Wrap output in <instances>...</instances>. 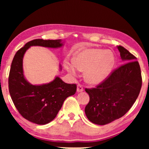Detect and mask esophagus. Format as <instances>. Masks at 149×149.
I'll list each match as a JSON object with an SVG mask.
<instances>
[{
	"label": "esophagus",
	"instance_id": "esophagus-1",
	"mask_svg": "<svg viewBox=\"0 0 149 149\" xmlns=\"http://www.w3.org/2000/svg\"><path fill=\"white\" fill-rule=\"evenodd\" d=\"M83 91V86L80 84V83H79V84L77 85V91H78V92H81V91Z\"/></svg>",
	"mask_w": 149,
	"mask_h": 149
}]
</instances>
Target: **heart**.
<instances>
[{
	"mask_svg": "<svg viewBox=\"0 0 149 149\" xmlns=\"http://www.w3.org/2000/svg\"><path fill=\"white\" fill-rule=\"evenodd\" d=\"M115 58L110 51L100 49H86L79 53L72 62H65L64 66L72 75L79 70L85 71V79L89 84L95 85L106 79L113 68Z\"/></svg>",
	"mask_w": 149,
	"mask_h": 149,
	"instance_id": "b5f03b06",
	"label": "heart"
}]
</instances>
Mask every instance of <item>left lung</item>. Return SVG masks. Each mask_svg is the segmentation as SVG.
<instances>
[{
    "label": "left lung",
    "instance_id": "obj_1",
    "mask_svg": "<svg viewBox=\"0 0 149 149\" xmlns=\"http://www.w3.org/2000/svg\"><path fill=\"white\" fill-rule=\"evenodd\" d=\"M117 48L124 64L95 87L85 88L89 95L85 115L97 125H106L123 117L131 109L141 89V70L137 58L123 47Z\"/></svg>",
    "mask_w": 149,
    "mask_h": 149
}]
</instances>
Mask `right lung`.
<instances>
[{"label":"right lung","instance_id":"obj_1","mask_svg":"<svg viewBox=\"0 0 149 149\" xmlns=\"http://www.w3.org/2000/svg\"><path fill=\"white\" fill-rule=\"evenodd\" d=\"M62 45L61 40H30L17 51L12 61L9 75L10 95L20 115L32 123L45 125L53 121L65 100L76 93L77 85L64 83L59 77L47 84H30L23 74L24 55L30 46L56 48Z\"/></svg>","mask_w":149,"mask_h":149}]
</instances>
